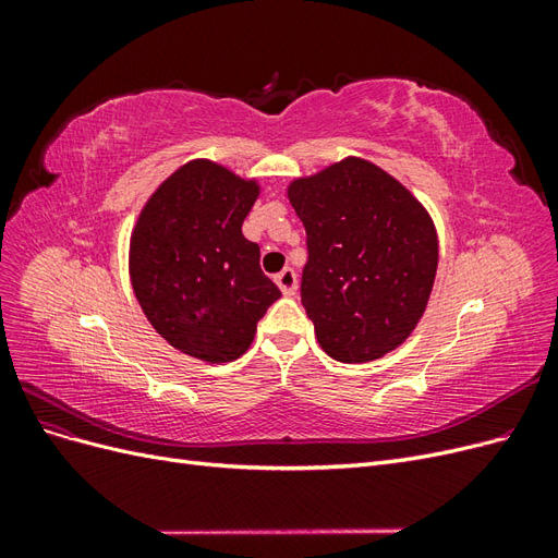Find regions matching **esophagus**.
Returning <instances> with one entry per match:
<instances>
[{"label":"esophagus","mask_w":558,"mask_h":558,"mask_svg":"<svg viewBox=\"0 0 558 558\" xmlns=\"http://www.w3.org/2000/svg\"><path fill=\"white\" fill-rule=\"evenodd\" d=\"M275 281H277V286H279L283 295H295V291H298V275H295V269L283 267L281 272L275 277Z\"/></svg>","instance_id":"obj_1"}]
</instances>
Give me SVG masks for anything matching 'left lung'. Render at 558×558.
Instances as JSON below:
<instances>
[{"mask_svg":"<svg viewBox=\"0 0 558 558\" xmlns=\"http://www.w3.org/2000/svg\"><path fill=\"white\" fill-rule=\"evenodd\" d=\"M289 199L307 230L300 293L320 349L340 363L398 349L433 291L430 214L398 179L353 156L295 179Z\"/></svg>","mask_w":558,"mask_h":558,"instance_id":"left-lung-1","label":"left lung"}]
</instances>
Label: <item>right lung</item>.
<instances>
[{
    "instance_id": "obj_1",
    "label": "right lung",
    "mask_w": 558,
    "mask_h": 558,
    "mask_svg": "<svg viewBox=\"0 0 558 558\" xmlns=\"http://www.w3.org/2000/svg\"><path fill=\"white\" fill-rule=\"evenodd\" d=\"M256 179L191 160L148 197L130 238L134 295L174 349L207 363L240 359L281 298L260 269V246L242 234Z\"/></svg>"
}]
</instances>
